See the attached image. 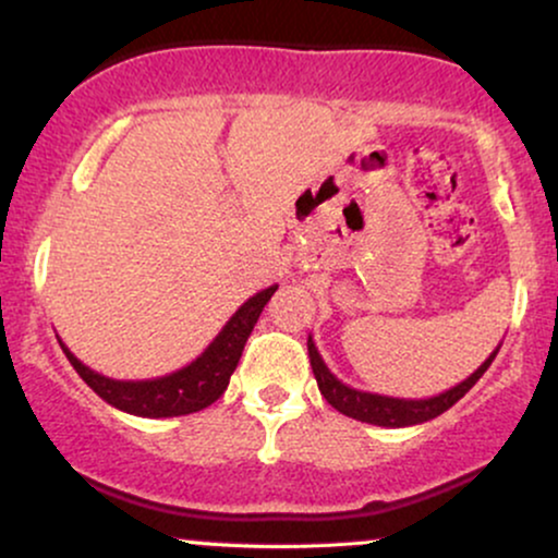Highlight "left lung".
Listing matches in <instances>:
<instances>
[{"instance_id":"8db88e82","label":"left lung","mask_w":558,"mask_h":558,"mask_svg":"<svg viewBox=\"0 0 558 558\" xmlns=\"http://www.w3.org/2000/svg\"><path fill=\"white\" fill-rule=\"evenodd\" d=\"M306 349H310V362H312V373L317 377L319 393L325 396V401L330 403L332 409L345 414L351 420L360 422H369V425H380V427H409V425H422V422L435 420L438 414H444L446 409H451L462 396L470 390L480 377L485 375V369L490 367V362L496 360L498 349L485 360L480 367L472 373L466 380L459 383V386L444 390V393L430 396V399H393V396H380V393H367V390H356L345 383L338 380L336 375L330 373L328 364L323 362L319 356L315 341H306Z\"/></svg>"}]
</instances>
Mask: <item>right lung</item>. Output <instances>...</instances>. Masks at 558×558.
I'll return each mask as SVG.
<instances>
[{
	"label": "right lung",
	"instance_id": "right-lung-1",
	"mask_svg": "<svg viewBox=\"0 0 558 558\" xmlns=\"http://www.w3.org/2000/svg\"><path fill=\"white\" fill-rule=\"evenodd\" d=\"M275 291H278V286H270L265 291L254 293L248 301H243L239 312L226 323V328L217 332L215 341L194 362L170 375L151 377V380H114V377L94 373L60 338L57 341H60L75 373L110 407L136 414V417H181V414L202 412L226 393L230 375L239 367L243 345H246L262 310H265Z\"/></svg>",
	"mask_w": 558,
	"mask_h": 558
}]
</instances>
